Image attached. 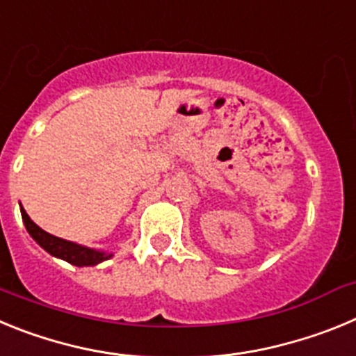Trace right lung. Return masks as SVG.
<instances>
[{
    "label": "right lung",
    "instance_id": "add662e5",
    "mask_svg": "<svg viewBox=\"0 0 356 356\" xmlns=\"http://www.w3.org/2000/svg\"><path fill=\"white\" fill-rule=\"evenodd\" d=\"M21 216H23V222L24 226H26L28 234L31 235V238H33L42 250H46L49 254L56 257V259L65 260V262L72 264V266L87 267L96 266V264L103 262V260H108L110 257H112V253L90 250V248L80 246V244H74V242L55 237V235L44 232L42 228H39L35 222L31 221L30 216L24 212L23 207H21Z\"/></svg>",
    "mask_w": 356,
    "mask_h": 356
}]
</instances>
